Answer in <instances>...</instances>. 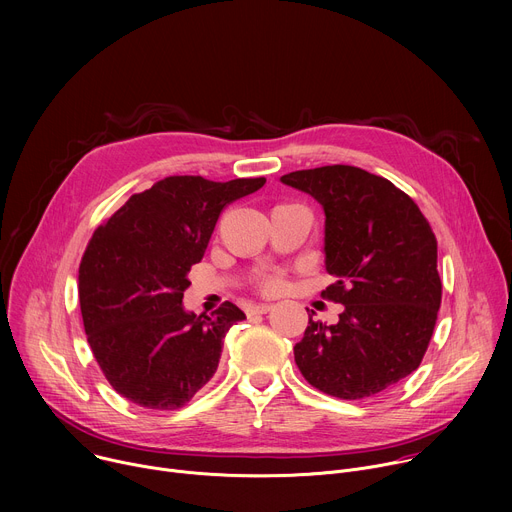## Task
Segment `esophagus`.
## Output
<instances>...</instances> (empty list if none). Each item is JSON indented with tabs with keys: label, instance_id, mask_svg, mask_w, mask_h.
I'll list each match as a JSON object with an SVG mask.
<instances>
[{
	"label": "esophagus",
	"instance_id": "esophagus-1",
	"mask_svg": "<svg viewBox=\"0 0 512 512\" xmlns=\"http://www.w3.org/2000/svg\"><path fill=\"white\" fill-rule=\"evenodd\" d=\"M271 310L269 304H251L247 306V316H255V314H267Z\"/></svg>",
	"mask_w": 512,
	"mask_h": 512
}]
</instances>
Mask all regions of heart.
Instances as JSON below:
<instances>
[{
    "instance_id": "1",
    "label": "heart",
    "mask_w": 512,
    "mask_h": 512,
    "mask_svg": "<svg viewBox=\"0 0 512 512\" xmlns=\"http://www.w3.org/2000/svg\"><path fill=\"white\" fill-rule=\"evenodd\" d=\"M281 283H283V279L279 277V275H265L261 281H259V287L263 289V291H277L279 287H281Z\"/></svg>"
}]
</instances>
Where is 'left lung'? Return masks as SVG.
Returning <instances> with one entry per match:
<instances>
[{
    "mask_svg": "<svg viewBox=\"0 0 512 512\" xmlns=\"http://www.w3.org/2000/svg\"><path fill=\"white\" fill-rule=\"evenodd\" d=\"M326 212L322 298L342 304L338 324L308 322L294 356L304 379L338 399L373 397L411 375L429 346L442 279L437 241L419 206L383 176L322 166L281 176Z\"/></svg>",
    "mask_w": 512,
    "mask_h": 512,
    "instance_id": "8db88e82",
    "label": "left lung"
}]
</instances>
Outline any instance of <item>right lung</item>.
<instances>
[{"mask_svg": "<svg viewBox=\"0 0 512 512\" xmlns=\"http://www.w3.org/2000/svg\"><path fill=\"white\" fill-rule=\"evenodd\" d=\"M263 184L170 176L95 229L79 267L81 314L105 379L127 401L172 411L216 373L223 338L245 314L231 302L210 316L184 312L188 271L223 208Z\"/></svg>", "mask_w": 512, "mask_h": 512, "instance_id": "obj_1", "label": "right lung"}]
</instances>
